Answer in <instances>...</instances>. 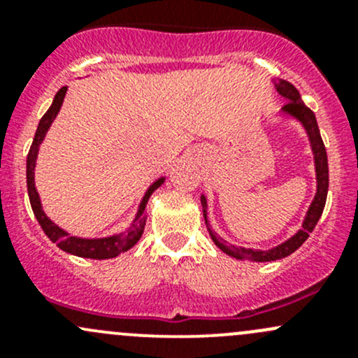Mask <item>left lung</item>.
<instances>
[{"mask_svg":"<svg viewBox=\"0 0 358 358\" xmlns=\"http://www.w3.org/2000/svg\"><path fill=\"white\" fill-rule=\"evenodd\" d=\"M275 88L284 99L287 100L286 106L282 107V114L291 115V117L298 119L301 122V126L305 128L306 135H308L310 147H312L313 152V161H315V178H317V192L313 197L312 204H310L308 211H306L305 220H303V225L294 236L289 237L287 241H284L282 244L270 249H251V248H239L229 244L227 241H223L222 237L216 236L208 225V201L206 196H201V204H202V213H204L206 225H208L209 236H211L213 243L216 244L223 252H227L229 256L237 259H248V262H275V259L286 258V256L292 255L306 239L310 237L312 230L315 229L317 222L320 220L324 211V206H326L327 199V189H329V168H327V154L326 147H324L322 136H320L319 126H317L315 114L305 106V102L301 100L298 90L291 85L289 81H284L279 79L275 83Z\"/></svg>","mask_w":358,"mask_h":358,"instance_id":"8db88e82","label":"left lung"}]
</instances>
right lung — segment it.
<instances>
[{
	"label": "right lung",
	"mask_w": 358,
	"mask_h": 358,
	"mask_svg": "<svg viewBox=\"0 0 358 358\" xmlns=\"http://www.w3.org/2000/svg\"><path fill=\"white\" fill-rule=\"evenodd\" d=\"M67 93V86L60 88L57 92L55 99H53L52 107L46 110V114L43 115L41 121H39L38 129H36V135L34 140H32V145L29 149L27 154V194H29V201H31V208L34 211L36 220L39 222L41 225L43 232L48 236V239L52 243H55L62 251L69 252V255H74V256H81V258H92V259H107V258H115L119 256L121 252L128 251L135 246L136 243L140 241L142 237L143 229H145V222H147V216H145V206L149 202V197L152 196V192L159 187L162 185L164 182V176L156 180L152 185L147 189L145 196H143L142 202L138 206V211H136L135 220H133L131 227L128 230L121 234H114V236L109 237H102V239H81V237H74L71 234H67L66 230L60 229L59 225L52 222L48 216L45 215L41 208V201H39V194L36 190L34 185V168H36V159H38V150L41 142L45 140L46 131L50 129L52 126L53 119L57 117L59 114L60 107H62L64 102V96Z\"/></svg>",
	"instance_id": "add662e5"
}]
</instances>
